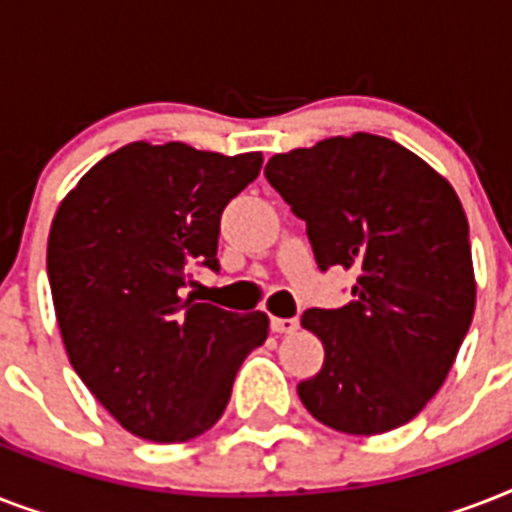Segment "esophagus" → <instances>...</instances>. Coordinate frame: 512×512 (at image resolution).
<instances>
[{"label": "esophagus", "mask_w": 512, "mask_h": 512, "mask_svg": "<svg viewBox=\"0 0 512 512\" xmlns=\"http://www.w3.org/2000/svg\"><path fill=\"white\" fill-rule=\"evenodd\" d=\"M297 319H271V329L276 335H295L297 332Z\"/></svg>", "instance_id": "esophagus-1"}]
</instances>
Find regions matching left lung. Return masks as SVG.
Returning <instances> with one entry per match:
<instances>
[{"mask_svg":"<svg viewBox=\"0 0 512 512\" xmlns=\"http://www.w3.org/2000/svg\"><path fill=\"white\" fill-rule=\"evenodd\" d=\"M265 177L305 220L321 271L356 273L348 305L303 313L324 366L297 396L350 436L404 425L444 385L476 311L457 193L409 148L369 132L276 154Z\"/></svg>","mask_w":512,"mask_h":512,"instance_id":"1","label":"left lung"}]
</instances>
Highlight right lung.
I'll list each match as a JSON object with an SVG mask.
<instances>
[{"instance_id": "add662e5", "label": "right lung", "mask_w": 512, "mask_h": 512, "mask_svg": "<svg viewBox=\"0 0 512 512\" xmlns=\"http://www.w3.org/2000/svg\"><path fill=\"white\" fill-rule=\"evenodd\" d=\"M263 154L146 140L100 159L60 201L47 276L68 361L132 436L180 444L223 417L268 316L185 297L193 268L220 271L225 204Z\"/></svg>"}]
</instances>
